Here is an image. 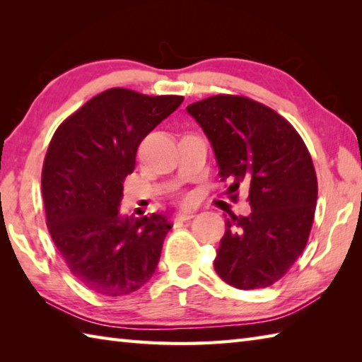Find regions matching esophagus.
<instances>
[{"mask_svg":"<svg viewBox=\"0 0 362 362\" xmlns=\"http://www.w3.org/2000/svg\"><path fill=\"white\" fill-rule=\"evenodd\" d=\"M194 218V213H187V211H182V213H177L175 214V221H180V222H185Z\"/></svg>","mask_w":362,"mask_h":362,"instance_id":"obj_1","label":"esophagus"}]
</instances>
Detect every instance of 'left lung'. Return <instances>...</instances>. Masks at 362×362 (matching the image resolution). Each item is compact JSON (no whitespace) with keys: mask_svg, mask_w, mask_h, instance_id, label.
Wrapping results in <instances>:
<instances>
[{"mask_svg":"<svg viewBox=\"0 0 362 362\" xmlns=\"http://www.w3.org/2000/svg\"><path fill=\"white\" fill-rule=\"evenodd\" d=\"M202 127L227 193L249 188V216L226 221L214 271L238 289H261L280 280L303 252L317 201L308 149L281 115L244 96L218 95L187 107Z\"/></svg>","mask_w":362,"mask_h":362,"instance_id":"left-lung-1","label":"left lung"}]
</instances>
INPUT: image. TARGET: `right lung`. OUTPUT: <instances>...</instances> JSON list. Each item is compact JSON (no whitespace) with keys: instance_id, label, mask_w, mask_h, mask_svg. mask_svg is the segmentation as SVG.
<instances>
[{"instance_id":"add662e5","label":"right lung","mask_w":362,"mask_h":362,"mask_svg":"<svg viewBox=\"0 0 362 362\" xmlns=\"http://www.w3.org/2000/svg\"><path fill=\"white\" fill-rule=\"evenodd\" d=\"M182 101L110 88L52 135L42 171L46 226L71 274L98 294H130L156 272L173 226L161 214L121 216L118 209L138 146Z\"/></svg>"}]
</instances>
